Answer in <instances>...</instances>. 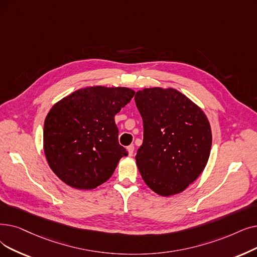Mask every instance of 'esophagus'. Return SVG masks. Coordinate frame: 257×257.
Returning a JSON list of instances; mask_svg holds the SVG:
<instances>
[{
	"mask_svg": "<svg viewBox=\"0 0 257 257\" xmlns=\"http://www.w3.org/2000/svg\"><path fill=\"white\" fill-rule=\"evenodd\" d=\"M127 151H128V155L132 156L133 155V151H135V146H133V145H130V146L127 147Z\"/></svg>",
	"mask_w": 257,
	"mask_h": 257,
	"instance_id": "34e87169",
	"label": "esophagus"
}]
</instances>
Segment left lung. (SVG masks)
<instances>
[{"instance_id": "8db88e82", "label": "left lung", "mask_w": 257, "mask_h": 257, "mask_svg": "<svg viewBox=\"0 0 257 257\" xmlns=\"http://www.w3.org/2000/svg\"><path fill=\"white\" fill-rule=\"evenodd\" d=\"M144 140L136 161L144 182L162 196L183 192L202 174L212 145L203 109L174 88L152 87L135 96Z\"/></svg>"}]
</instances>
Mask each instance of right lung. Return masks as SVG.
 Listing matches in <instances>:
<instances>
[{
  "instance_id": "obj_1",
  "label": "right lung",
  "mask_w": 257,
  "mask_h": 257,
  "mask_svg": "<svg viewBox=\"0 0 257 257\" xmlns=\"http://www.w3.org/2000/svg\"><path fill=\"white\" fill-rule=\"evenodd\" d=\"M127 87L89 86L55 103L45 118L43 147L62 182L90 190L108 181L128 155L118 144L114 116L135 95Z\"/></svg>"
}]
</instances>
